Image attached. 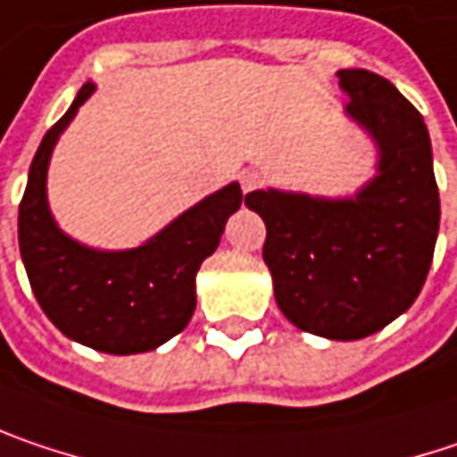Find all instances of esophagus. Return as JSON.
I'll use <instances>...</instances> for the list:
<instances>
[{
  "label": "esophagus",
  "instance_id": "obj_1",
  "mask_svg": "<svg viewBox=\"0 0 457 457\" xmlns=\"http://www.w3.org/2000/svg\"><path fill=\"white\" fill-rule=\"evenodd\" d=\"M260 174L254 171V169H246V171H242V177H239V181H242V189L245 192H252V189H257L260 187Z\"/></svg>",
  "mask_w": 457,
  "mask_h": 457
}]
</instances>
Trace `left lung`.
I'll return each instance as SVG.
<instances>
[{
  "mask_svg": "<svg viewBox=\"0 0 457 457\" xmlns=\"http://www.w3.org/2000/svg\"><path fill=\"white\" fill-rule=\"evenodd\" d=\"M338 85L343 114L375 145V177L345 197L254 189L246 208L265 220L262 260L286 320L328 341H359L416 302L440 192L424 116L398 87L367 70H338Z\"/></svg>",
  "mask_w": 457,
  "mask_h": 457,
  "instance_id": "8db88e82",
  "label": "left lung"
}]
</instances>
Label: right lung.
I'll list each match as a JSON object with an SVG mask.
<instances>
[{
  "instance_id": "add662e5",
  "label": "right lung",
  "mask_w": 457,
  "mask_h": 457,
  "mask_svg": "<svg viewBox=\"0 0 457 457\" xmlns=\"http://www.w3.org/2000/svg\"><path fill=\"white\" fill-rule=\"evenodd\" d=\"M93 90L82 85L36 150L17 215L20 254L41 310L70 341L116 356L145 353L187 328L197 270L246 197L231 181L132 249H96L64 234L46 195L51 153Z\"/></svg>"
}]
</instances>
